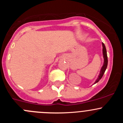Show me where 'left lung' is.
<instances>
[{
    "label": "left lung",
    "mask_w": 123,
    "mask_h": 123,
    "mask_svg": "<svg viewBox=\"0 0 123 123\" xmlns=\"http://www.w3.org/2000/svg\"><path fill=\"white\" fill-rule=\"evenodd\" d=\"M102 54H103V57H104V64H103L102 67L101 69H100L99 74L98 77L97 79L96 80V81H95L93 85L96 84V83L98 82L99 81L102 79L103 75L105 73V70H106V68H107L108 65V57H107V54H106V49L105 48V46L104 43H102Z\"/></svg>",
    "instance_id": "left-lung-1"
}]
</instances>
